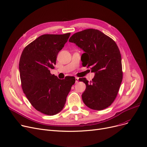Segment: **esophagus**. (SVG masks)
<instances>
[{
	"mask_svg": "<svg viewBox=\"0 0 147 147\" xmlns=\"http://www.w3.org/2000/svg\"><path fill=\"white\" fill-rule=\"evenodd\" d=\"M75 79H76V83H78L79 82V78H76Z\"/></svg>",
	"mask_w": 147,
	"mask_h": 147,
	"instance_id": "34e87169",
	"label": "esophagus"
}]
</instances>
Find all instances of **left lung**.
<instances>
[{"mask_svg":"<svg viewBox=\"0 0 147 147\" xmlns=\"http://www.w3.org/2000/svg\"><path fill=\"white\" fill-rule=\"evenodd\" d=\"M69 42L84 52L82 64L95 73L90 82L86 78L79 79L86 86L82 95L83 102L95 110L109 107L117 96L123 79L121 57L117 44L101 31L92 28L74 33Z\"/></svg>","mask_w":147,"mask_h":147,"instance_id":"8db88e82","label":"left lung"}]
</instances>
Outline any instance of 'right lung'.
I'll list each match as a JSON object with an SVG mask.
<instances>
[{
    "mask_svg": "<svg viewBox=\"0 0 147 147\" xmlns=\"http://www.w3.org/2000/svg\"><path fill=\"white\" fill-rule=\"evenodd\" d=\"M69 36L70 33L42 35L21 53L19 69L22 90L34 109L46 115H55L63 109L76 81L70 76L59 79L50 72Z\"/></svg>",
    "mask_w": 147,
    "mask_h": 147,
    "instance_id": "1",
    "label": "right lung"
}]
</instances>
